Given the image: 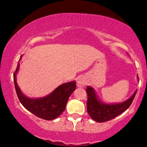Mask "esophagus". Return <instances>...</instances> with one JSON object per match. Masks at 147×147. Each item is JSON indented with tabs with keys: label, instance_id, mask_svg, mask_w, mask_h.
<instances>
[{
	"label": "esophagus",
	"instance_id": "esophagus-1",
	"mask_svg": "<svg viewBox=\"0 0 147 147\" xmlns=\"http://www.w3.org/2000/svg\"><path fill=\"white\" fill-rule=\"evenodd\" d=\"M86 85V80L84 77H80L78 79L77 81V86L78 87H84V86Z\"/></svg>",
	"mask_w": 147,
	"mask_h": 147
}]
</instances>
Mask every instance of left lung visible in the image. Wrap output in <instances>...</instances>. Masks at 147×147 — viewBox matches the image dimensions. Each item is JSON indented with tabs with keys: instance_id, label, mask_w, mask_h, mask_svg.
Segmentation results:
<instances>
[{
	"instance_id": "1",
	"label": "left lung",
	"mask_w": 147,
	"mask_h": 147,
	"mask_svg": "<svg viewBox=\"0 0 147 147\" xmlns=\"http://www.w3.org/2000/svg\"><path fill=\"white\" fill-rule=\"evenodd\" d=\"M138 80V76H137ZM87 111L90 117L98 122H104L113 119L127 110L132 104L137 90L126 101L115 104H107L98 98L96 91L91 86H87Z\"/></svg>"
}]
</instances>
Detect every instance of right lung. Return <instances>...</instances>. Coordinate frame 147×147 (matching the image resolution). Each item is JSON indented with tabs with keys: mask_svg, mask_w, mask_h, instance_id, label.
Instances as JSON below:
<instances>
[{
	"mask_svg": "<svg viewBox=\"0 0 147 147\" xmlns=\"http://www.w3.org/2000/svg\"><path fill=\"white\" fill-rule=\"evenodd\" d=\"M22 56L20 57L21 60ZM19 63L13 75L14 83L19 101L26 109L42 119L51 120L57 118L65 109L69 96L76 89V82L71 81L62 84L53 92L42 98H31L25 96L20 89L17 82Z\"/></svg>",
	"mask_w": 147,
	"mask_h": 147,
	"instance_id": "1",
	"label": "right lung"
}]
</instances>
